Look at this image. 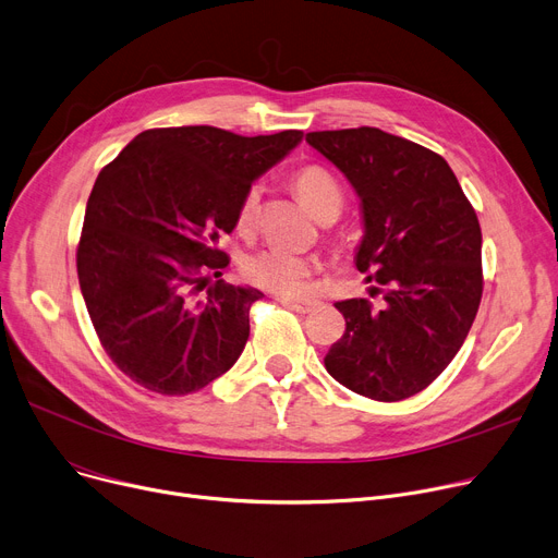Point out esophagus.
I'll return each mask as SVG.
<instances>
[{"instance_id": "esophagus-1", "label": "esophagus", "mask_w": 558, "mask_h": 558, "mask_svg": "<svg viewBox=\"0 0 558 558\" xmlns=\"http://www.w3.org/2000/svg\"><path fill=\"white\" fill-rule=\"evenodd\" d=\"M281 304H286L288 308H292L294 313H311V311H315L322 302H317V300H294V298H281Z\"/></svg>"}]
</instances>
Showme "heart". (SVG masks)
<instances>
[{
  "instance_id": "obj_1",
  "label": "heart",
  "mask_w": 558,
  "mask_h": 558,
  "mask_svg": "<svg viewBox=\"0 0 558 558\" xmlns=\"http://www.w3.org/2000/svg\"><path fill=\"white\" fill-rule=\"evenodd\" d=\"M294 191L300 201L315 218H324L329 211H338L342 207V189L329 169L319 163H306L292 178ZM260 207V186H250L239 205L236 225L241 232H252L258 220ZM315 270V260L311 256L288 252L281 247H264L245 256L243 275L250 283L266 288L279 294H300Z\"/></svg>"
}]
</instances>
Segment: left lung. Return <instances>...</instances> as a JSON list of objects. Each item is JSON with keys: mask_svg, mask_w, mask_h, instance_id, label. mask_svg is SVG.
<instances>
[{"mask_svg": "<svg viewBox=\"0 0 558 558\" xmlns=\"http://www.w3.org/2000/svg\"><path fill=\"white\" fill-rule=\"evenodd\" d=\"M363 207L355 254L385 304L344 300L347 331L326 372L360 397L395 403L428 387L464 344L482 300V229L448 161L378 128L308 133Z\"/></svg>", "mask_w": 558, "mask_h": 558, "instance_id": "left-lung-1", "label": "left lung"}]
</instances>
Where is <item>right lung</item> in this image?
<instances>
[{
	"label": "right lung",
	"mask_w": 558,
	"mask_h": 558,
	"mask_svg": "<svg viewBox=\"0 0 558 558\" xmlns=\"http://www.w3.org/2000/svg\"><path fill=\"white\" fill-rule=\"evenodd\" d=\"M302 130L243 137L214 125L144 130L98 173L76 268L112 363L161 397L216 380L250 338L264 292L220 277L243 193L302 142Z\"/></svg>",
	"instance_id": "1"
}]
</instances>
